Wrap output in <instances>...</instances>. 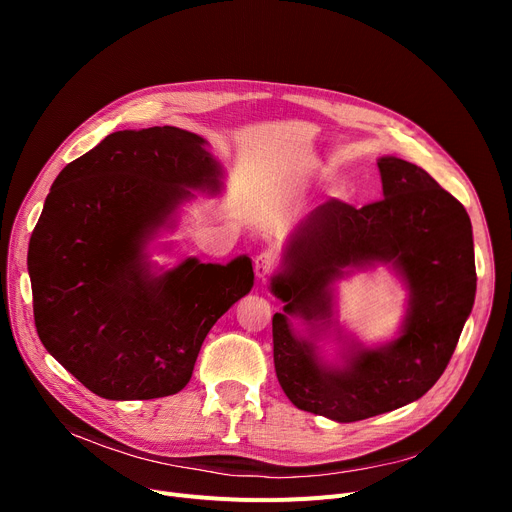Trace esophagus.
I'll return each mask as SVG.
<instances>
[{
    "instance_id": "obj_1",
    "label": "esophagus",
    "mask_w": 512,
    "mask_h": 512,
    "mask_svg": "<svg viewBox=\"0 0 512 512\" xmlns=\"http://www.w3.org/2000/svg\"><path fill=\"white\" fill-rule=\"evenodd\" d=\"M278 267V257L272 251H263L255 257V274L257 278L265 280Z\"/></svg>"
}]
</instances>
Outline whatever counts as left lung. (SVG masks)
Masks as SVG:
<instances>
[{
  "label": "left lung",
  "instance_id": "8db88e82",
  "mask_svg": "<svg viewBox=\"0 0 512 512\" xmlns=\"http://www.w3.org/2000/svg\"><path fill=\"white\" fill-rule=\"evenodd\" d=\"M384 199L353 207L319 205L294 232L272 292L278 382L294 407L338 423L361 421L421 398L444 373L473 309L477 274L465 207L415 164L380 157ZM392 262L410 288L401 336L384 347H354L342 366L318 355L314 332L331 318V286L344 273ZM305 318V339L289 326Z\"/></svg>",
  "mask_w": 512,
  "mask_h": 512
}]
</instances>
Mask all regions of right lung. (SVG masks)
I'll list each match as a JSON object with an SVG mask.
<instances>
[{"instance_id":"1","label":"right lung","mask_w":512,"mask_h":512,"mask_svg":"<svg viewBox=\"0 0 512 512\" xmlns=\"http://www.w3.org/2000/svg\"><path fill=\"white\" fill-rule=\"evenodd\" d=\"M199 134L118 130L53 180L29 242L37 334L93 394L149 400L180 392L209 330L253 288L249 257H188L155 272L153 234L193 191L220 193Z\"/></svg>"}]
</instances>
